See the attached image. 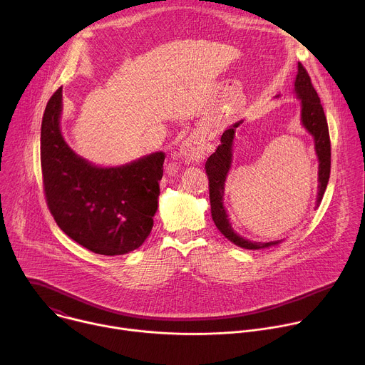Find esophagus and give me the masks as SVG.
Returning <instances> with one entry per match:
<instances>
[{"label": "esophagus", "mask_w": 365, "mask_h": 365, "mask_svg": "<svg viewBox=\"0 0 365 365\" xmlns=\"http://www.w3.org/2000/svg\"><path fill=\"white\" fill-rule=\"evenodd\" d=\"M212 151V145L206 141L202 134H192L180 145V154L189 163L202 162Z\"/></svg>", "instance_id": "esophagus-1"}]
</instances>
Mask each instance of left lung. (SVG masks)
<instances>
[{"label":"left lung","instance_id":"obj_1","mask_svg":"<svg viewBox=\"0 0 365 365\" xmlns=\"http://www.w3.org/2000/svg\"><path fill=\"white\" fill-rule=\"evenodd\" d=\"M299 72L294 82V91L302 101V124L304 128L315 138V150L319 159V186H318V199L317 206L321 203L325 189L329 182L331 175V140L327 117L322 108L321 99L318 92L312 85L310 76L303 65L299 62ZM241 124L235 123L231 128L225 130L221 137V144L217 147L215 153L207 158L205 163V170L210 180V199H211V214L217 228L235 245L247 250H258L267 248L270 245L279 244V241L273 242H255L250 241L241 235H238L230 224L227 211L224 207V185L227 175L231 168L232 160V143L235 135V128Z\"/></svg>","mask_w":365,"mask_h":365}]
</instances>
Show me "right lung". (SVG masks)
<instances>
[{
  "label": "right lung",
  "mask_w": 365,
  "mask_h": 365,
  "mask_svg": "<svg viewBox=\"0 0 365 365\" xmlns=\"http://www.w3.org/2000/svg\"><path fill=\"white\" fill-rule=\"evenodd\" d=\"M62 88L48 99L40 135L43 190L50 214L75 242L102 255L138 248L153 228L166 154L120 168H96L75 154L61 133Z\"/></svg>",
  "instance_id": "obj_1"
}]
</instances>
